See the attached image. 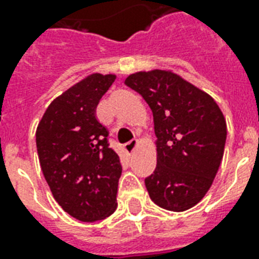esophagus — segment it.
Segmentation results:
<instances>
[{"label":"esophagus","instance_id":"esophagus-1","mask_svg":"<svg viewBox=\"0 0 259 259\" xmlns=\"http://www.w3.org/2000/svg\"><path fill=\"white\" fill-rule=\"evenodd\" d=\"M138 146V140H132L130 142H127L125 145V152L127 154H132L136 150V148Z\"/></svg>","mask_w":259,"mask_h":259}]
</instances>
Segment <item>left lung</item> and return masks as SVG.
Masks as SVG:
<instances>
[{"mask_svg":"<svg viewBox=\"0 0 259 259\" xmlns=\"http://www.w3.org/2000/svg\"><path fill=\"white\" fill-rule=\"evenodd\" d=\"M125 84L153 111L157 165L145 179L152 201L181 212L212 185L225 152L226 118L209 94L170 70L138 71Z\"/></svg>","mask_w":259,"mask_h":259,"instance_id":"obj_1","label":"left lung"}]
</instances>
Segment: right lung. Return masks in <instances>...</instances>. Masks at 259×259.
<instances>
[{
    "label": "right lung",
    "instance_id": "add662e5",
    "mask_svg": "<svg viewBox=\"0 0 259 259\" xmlns=\"http://www.w3.org/2000/svg\"><path fill=\"white\" fill-rule=\"evenodd\" d=\"M117 75L94 72L51 102L36 129L42 175L67 213L82 222L102 221L117 208L122 166L109 146L97 106Z\"/></svg>",
    "mask_w": 259,
    "mask_h": 259
}]
</instances>
